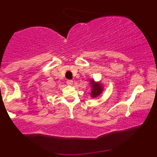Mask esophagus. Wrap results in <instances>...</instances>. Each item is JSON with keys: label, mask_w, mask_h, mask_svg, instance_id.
<instances>
[{"label": "esophagus", "mask_w": 157, "mask_h": 157, "mask_svg": "<svg viewBox=\"0 0 157 157\" xmlns=\"http://www.w3.org/2000/svg\"><path fill=\"white\" fill-rule=\"evenodd\" d=\"M66 83H67V85H68V86H71V85L73 84V80H68L67 81H66Z\"/></svg>", "instance_id": "34e87169"}]
</instances>
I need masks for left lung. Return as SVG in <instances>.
I'll list each match as a JSON object with an SVG mask.
<instances>
[{
	"label": "left lung",
	"instance_id": "obj_1",
	"mask_svg": "<svg viewBox=\"0 0 157 157\" xmlns=\"http://www.w3.org/2000/svg\"><path fill=\"white\" fill-rule=\"evenodd\" d=\"M90 85L91 87V97L92 98L100 96L103 91V86L102 83H100V82H95L94 80L91 79L90 80Z\"/></svg>",
	"mask_w": 157,
	"mask_h": 157
}]
</instances>
